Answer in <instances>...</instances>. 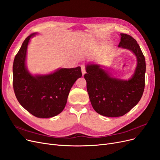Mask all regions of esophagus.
Instances as JSON below:
<instances>
[{
    "label": "esophagus",
    "instance_id": "esophagus-1",
    "mask_svg": "<svg viewBox=\"0 0 160 160\" xmlns=\"http://www.w3.org/2000/svg\"><path fill=\"white\" fill-rule=\"evenodd\" d=\"M81 68L82 74V75H83L86 73V68H85V65H81Z\"/></svg>",
    "mask_w": 160,
    "mask_h": 160
}]
</instances>
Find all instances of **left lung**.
<instances>
[{"instance_id":"1","label":"left lung","mask_w":160,"mask_h":160,"mask_svg":"<svg viewBox=\"0 0 160 160\" xmlns=\"http://www.w3.org/2000/svg\"><path fill=\"white\" fill-rule=\"evenodd\" d=\"M119 47L128 49L137 58L135 73L128 81L111 78L97 65H88L84 78L95 111L104 117L123 116L138 103L145 87L146 61L140 46L130 35L120 34Z\"/></svg>"}]
</instances>
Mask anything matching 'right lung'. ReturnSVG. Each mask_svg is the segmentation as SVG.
Returning a JSON list of instances; mask_svg holds the SVG:
<instances>
[{"mask_svg":"<svg viewBox=\"0 0 160 160\" xmlns=\"http://www.w3.org/2000/svg\"><path fill=\"white\" fill-rule=\"evenodd\" d=\"M35 34L26 38L14 58V91L18 101L30 114L38 118H50L64 109L71 87L82 76L81 69L62 68L47 75H30L25 59L29 40Z\"/></svg>","mask_w":160,"mask_h":160,"instance_id":"obj_1","label":"right lung"}]
</instances>
